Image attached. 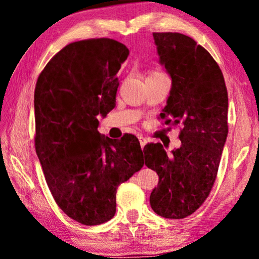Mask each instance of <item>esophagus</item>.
<instances>
[{
    "label": "esophagus",
    "mask_w": 259,
    "mask_h": 259,
    "mask_svg": "<svg viewBox=\"0 0 259 259\" xmlns=\"http://www.w3.org/2000/svg\"><path fill=\"white\" fill-rule=\"evenodd\" d=\"M138 139H139L140 146H142V148H144V146H145V145H146V143H147V139H146V138H144V137H142V136H139Z\"/></svg>",
    "instance_id": "esophagus-1"
}]
</instances>
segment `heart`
Here are the masks:
<instances>
[{
  "mask_svg": "<svg viewBox=\"0 0 259 259\" xmlns=\"http://www.w3.org/2000/svg\"><path fill=\"white\" fill-rule=\"evenodd\" d=\"M153 74H159V73H152V74H151V75H153Z\"/></svg>",
  "mask_w": 259,
  "mask_h": 259,
  "instance_id": "heart-1",
  "label": "heart"
}]
</instances>
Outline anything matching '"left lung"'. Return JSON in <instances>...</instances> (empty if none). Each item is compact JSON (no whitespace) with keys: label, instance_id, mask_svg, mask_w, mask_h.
<instances>
[{"label":"left lung","instance_id":"obj_1","mask_svg":"<svg viewBox=\"0 0 259 259\" xmlns=\"http://www.w3.org/2000/svg\"><path fill=\"white\" fill-rule=\"evenodd\" d=\"M171 89L160 114L182 124V145L166 154L162 144L146 147L145 164L159 175L150 203L161 217L182 219L198 210L216 181L229 126L224 76L211 55L181 33H153Z\"/></svg>","mask_w":259,"mask_h":259}]
</instances>
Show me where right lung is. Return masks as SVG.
Instances as JSON below:
<instances>
[{
    "mask_svg": "<svg viewBox=\"0 0 259 259\" xmlns=\"http://www.w3.org/2000/svg\"><path fill=\"white\" fill-rule=\"evenodd\" d=\"M128 56V48L111 38L69 43L35 87V150L48 187L58 207L83 225L112 219L117 186L144 165L134 135L113 140L98 131L97 116L115 107L116 74Z\"/></svg>",
    "mask_w": 259,
    "mask_h": 259,
    "instance_id": "obj_1",
    "label": "right lung"
}]
</instances>
